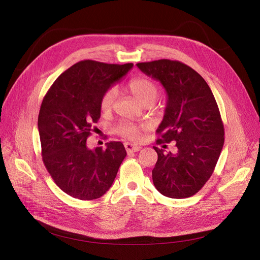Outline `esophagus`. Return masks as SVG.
Instances as JSON below:
<instances>
[{
  "instance_id": "34e87169",
  "label": "esophagus",
  "mask_w": 260,
  "mask_h": 260,
  "mask_svg": "<svg viewBox=\"0 0 260 260\" xmlns=\"http://www.w3.org/2000/svg\"><path fill=\"white\" fill-rule=\"evenodd\" d=\"M124 148L125 151H127V153H131V152H139L142 147L139 145H133L131 143H124Z\"/></svg>"
}]
</instances>
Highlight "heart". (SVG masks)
Segmentation results:
<instances>
[{"label":"heart","instance_id":"b5f03b06","mask_svg":"<svg viewBox=\"0 0 260 260\" xmlns=\"http://www.w3.org/2000/svg\"><path fill=\"white\" fill-rule=\"evenodd\" d=\"M127 90L130 92L131 95L135 98L140 104L154 103L159 94V90L157 84L149 79L147 77H136L127 83ZM116 99V92L114 89H109L104 93L101 100V108L103 112H109L113 108ZM114 131L124 139H129L137 141L140 139L142 127L132 124L129 122L121 121L118 123Z\"/></svg>","mask_w":260,"mask_h":260}]
</instances>
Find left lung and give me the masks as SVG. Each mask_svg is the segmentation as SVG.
<instances>
[{
	"label": "left lung",
	"mask_w": 260,
	"mask_h": 260,
	"mask_svg": "<svg viewBox=\"0 0 260 260\" xmlns=\"http://www.w3.org/2000/svg\"><path fill=\"white\" fill-rule=\"evenodd\" d=\"M137 66L158 80L167 93L164 119L156 130L160 136L157 143L176 145L174 153L154 146L158 155L152 170L154 185L167 198H190L212 175L224 142L214 94L199 73L181 61L158 59Z\"/></svg>",
	"instance_id": "obj_1"
}]
</instances>
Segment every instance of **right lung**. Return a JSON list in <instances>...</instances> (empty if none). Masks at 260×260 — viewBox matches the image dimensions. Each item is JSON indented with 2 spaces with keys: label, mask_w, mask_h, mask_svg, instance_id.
<instances>
[{
  "label": "right lung",
  "mask_w": 260,
  "mask_h": 260,
  "mask_svg": "<svg viewBox=\"0 0 260 260\" xmlns=\"http://www.w3.org/2000/svg\"><path fill=\"white\" fill-rule=\"evenodd\" d=\"M133 64L81 60L54 81L38 118L42 159L54 182L81 201L96 200L112 186L124 157L121 142L90 149L86 139L101 117V100Z\"/></svg>",
  "instance_id": "right-lung-1"
}]
</instances>
